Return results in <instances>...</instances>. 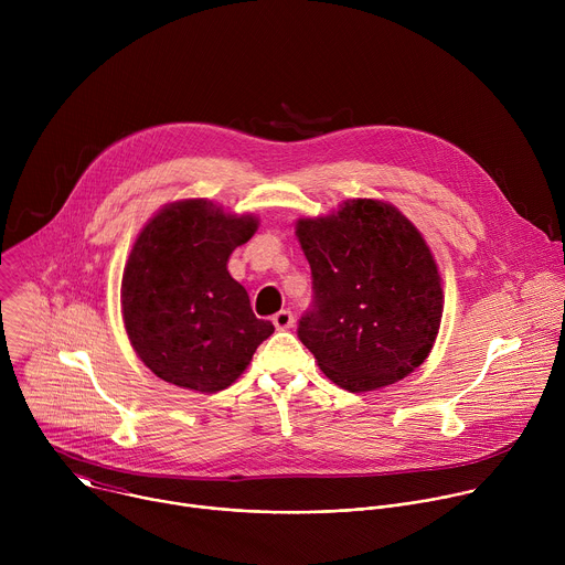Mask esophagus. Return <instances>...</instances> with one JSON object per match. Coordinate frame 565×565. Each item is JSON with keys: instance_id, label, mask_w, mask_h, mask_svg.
<instances>
[{"instance_id": "obj_1", "label": "esophagus", "mask_w": 565, "mask_h": 565, "mask_svg": "<svg viewBox=\"0 0 565 565\" xmlns=\"http://www.w3.org/2000/svg\"><path fill=\"white\" fill-rule=\"evenodd\" d=\"M273 324L277 331H288L292 329L295 324V315L290 310H279L275 317H273Z\"/></svg>"}]
</instances>
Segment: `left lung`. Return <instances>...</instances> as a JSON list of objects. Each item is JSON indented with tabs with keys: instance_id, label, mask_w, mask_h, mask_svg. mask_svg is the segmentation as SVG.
<instances>
[{
	"instance_id": "left-lung-1",
	"label": "left lung",
	"mask_w": 565,
	"mask_h": 565,
	"mask_svg": "<svg viewBox=\"0 0 565 565\" xmlns=\"http://www.w3.org/2000/svg\"><path fill=\"white\" fill-rule=\"evenodd\" d=\"M315 306L297 335L338 386L366 393L414 373L438 338L445 295L420 230L395 205L349 199L295 223Z\"/></svg>"
}]
</instances>
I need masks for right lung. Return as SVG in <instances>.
<instances>
[{
  "label": "right lung",
  "instance_id": "add662e5",
  "mask_svg": "<svg viewBox=\"0 0 565 565\" xmlns=\"http://www.w3.org/2000/svg\"><path fill=\"white\" fill-rule=\"evenodd\" d=\"M255 214L207 199L160 207L138 232L122 273L127 338L160 380L199 393L227 388L275 327L227 273L234 248L257 232Z\"/></svg>",
  "mask_w": 565,
  "mask_h": 565
}]
</instances>
